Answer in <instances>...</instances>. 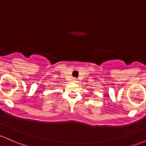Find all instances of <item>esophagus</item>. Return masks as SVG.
I'll use <instances>...</instances> for the list:
<instances>
[{
  "instance_id": "1",
  "label": "esophagus",
  "mask_w": 146,
  "mask_h": 146,
  "mask_svg": "<svg viewBox=\"0 0 146 146\" xmlns=\"http://www.w3.org/2000/svg\"><path fill=\"white\" fill-rule=\"evenodd\" d=\"M73 82H78V79L77 78H73Z\"/></svg>"
}]
</instances>
